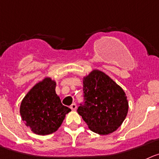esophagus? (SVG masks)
<instances>
[{
	"label": "esophagus",
	"mask_w": 159,
	"mask_h": 159,
	"mask_svg": "<svg viewBox=\"0 0 159 159\" xmlns=\"http://www.w3.org/2000/svg\"><path fill=\"white\" fill-rule=\"evenodd\" d=\"M70 109L72 110V111H75V110L77 109V105L75 104V103H72V104L70 105Z\"/></svg>",
	"instance_id": "1"
}]
</instances>
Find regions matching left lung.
Wrapping results in <instances>:
<instances>
[{
  "mask_svg": "<svg viewBox=\"0 0 159 159\" xmlns=\"http://www.w3.org/2000/svg\"><path fill=\"white\" fill-rule=\"evenodd\" d=\"M84 104L78 108L91 131L108 135L116 131L126 118L129 102L124 90L100 70L83 77Z\"/></svg>",
  "mask_w": 159,
  "mask_h": 159,
  "instance_id": "1",
  "label": "left lung"
}]
</instances>
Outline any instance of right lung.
Masks as SVG:
<instances>
[{
	"instance_id": "obj_1",
	"label": "right lung",
	"mask_w": 159,
	"mask_h": 159,
	"mask_svg": "<svg viewBox=\"0 0 159 159\" xmlns=\"http://www.w3.org/2000/svg\"><path fill=\"white\" fill-rule=\"evenodd\" d=\"M56 82L49 77L35 84L20 104V115L26 126L38 135L57 131L71 110L61 103L56 93Z\"/></svg>"
}]
</instances>
